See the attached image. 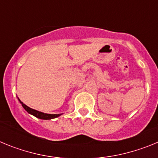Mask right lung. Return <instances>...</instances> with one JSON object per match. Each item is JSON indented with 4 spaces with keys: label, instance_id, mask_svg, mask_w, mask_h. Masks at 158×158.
Instances as JSON below:
<instances>
[{
    "label": "right lung",
    "instance_id": "1",
    "mask_svg": "<svg viewBox=\"0 0 158 158\" xmlns=\"http://www.w3.org/2000/svg\"><path fill=\"white\" fill-rule=\"evenodd\" d=\"M19 102L21 103V104H22V106L23 107V108H24V109L26 110L27 112L30 113V114H31V115H33L34 116L37 117V118H41V119H51V118H57V117H58L60 115H61V114H54V115H52V114H47V113H43V112H41V111H36V110L32 109V108L29 107L28 106L25 105L23 102H21L20 100H19Z\"/></svg>",
    "mask_w": 158,
    "mask_h": 158
}]
</instances>
